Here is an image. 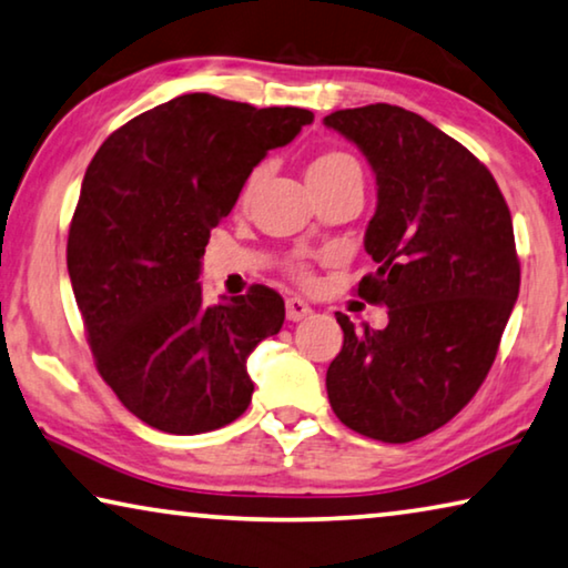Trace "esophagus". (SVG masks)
I'll use <instances>...</instances> for the list:
<instances>
[{
	"mask_svg": "<svg viewBox=\"0 0 568 568\" xmlns=\"http://www.w3.org/2000/svg\"><path fill=\"white\" fill-rule=\"evenodd\" d=\"M285 316H287V321H293V324H298V321L311 316V306L301 298H287L285 301Z\"/></svg>",
	"mask_w": 568,
	"mask_h": 568,
	"instance_id": "34e87169",
	"label": "esophagus"
}]
</instances>
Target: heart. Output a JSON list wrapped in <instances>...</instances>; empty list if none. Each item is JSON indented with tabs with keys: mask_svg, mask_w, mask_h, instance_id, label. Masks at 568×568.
Masks as SVG:
<instances>
[{
	"mask_svg": "<svg viewBox=\"0 0 568 568\" xmlns=\"http://www.w3.org/2000/svg\"><path fill=\"white\" fill-rule=\"evenodd\" d=\"M344 173H362L359 171V163L354 160L352 155H346V152H338V150H326V152H318L316 158H311V163L306 168V178L308 183H324V181H334V178L344 175ZM262 175H265V165H257L255 171H250V175L244 178L242 189H240V196H236V203L240 206H247L255 196L257 185L262 181Z\"/></svg>",
	"mask_w": 568,
	"mask_h": 568,
	"instance_id": "heart-1",
	"label": "heart"
}]
</instances>
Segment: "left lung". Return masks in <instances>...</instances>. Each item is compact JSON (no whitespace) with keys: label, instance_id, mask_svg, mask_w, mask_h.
<instances>
[{"label":"left lung","instance_id":"left-lung-1","mask_svg":"<svg viewBox=\"0 0 568 568\" xmlns=\"http://www.w3.org/2000/svg\"><path fill=\"white\" fill-rule=\"evenodd\" d=\"M324 124L375 173L365 250L377 270L359 295L387 306L377 332L336 313L344 344L326 372L328 403L362 436L416 442L452 420L493 367L520 291L510 209L467 148L408 109H342Z\"/></svg>","mask_w":568,"mask_h":568}]
</instances>
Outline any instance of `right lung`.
I'll list each match as a JSON object with an SVG mask.
<instances>
[{
    "instance_id": "right-lung-1",
    "label": "right lung",
    "mask_w": 568,
    "mask_h": 568,
    "mask_svg": "<svg viewBox=\"0 0 568 568\" xmlns=\"http://www.w3.org/2000/svg\"><path fill=\"white\" fill-rule=\"evenodd\" d=\"M311 122L298 106L183 94L109 134L87 168L68 275L99 375L148 426L193 436L247 410V359L285 303L252 285L206 306L201 260L252 168Z\"/></svg>"
}]
</instances>
